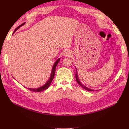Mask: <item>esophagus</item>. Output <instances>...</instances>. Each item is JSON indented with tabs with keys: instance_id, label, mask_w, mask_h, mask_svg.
Here are the masks:
<instances>
[{
	"instance_id": "obj_1",
	"label": "esophagus",
	"mask_w": 129,
	"mask_h": 129,
	"mask_svg": "<svg viewBox=\"0 0 129 129\" xmlns=\"http://www.w3.org/2000/svg\"><path fill=\"white\" fill-rule=\"evenodd\" d=\"M72 55V52L70 50H66L64 52V55L66 56H71Z\"/></svg>"
}]
</instances>
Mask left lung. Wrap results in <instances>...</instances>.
Segmentation results:
<instances>
[{
  "label": "left lung",
  "instance_id": "obj_1",
  "mask_svg": "<svg viewBox=\"0 0 129 129\" xmlns=\"http://www.w3.org/2000/svg\"><path fill=\"white\" fill-rule=\"evenodd\" d=\"M75 69H76V74H75V77H76V81H77V82L78 83V84H79L80 86L82 87V88H83V89H84L85 90H88V91H93V90H92V89H90V88H88V87H87L86 86H85V85H84L81 82H80V79H79V76H78V74H77V70H76V68L75 67Z\"/></svg>",
  "mask_w": 129,
  "mask_h": 129
}]
</instances>
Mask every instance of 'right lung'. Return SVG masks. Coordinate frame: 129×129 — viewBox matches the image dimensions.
Wrapping results in <instances>:
<instances>
[{
    "mask_svg": "<svg viewBox=\"0 0 129 129\" xmlns=\"http://www.w3.org/2000/svg\"><path fill=\"white\" fill-rule=\"evenodd\" d=\"M25 23H26V22L23 23L22 24H21V25L18 26L17 28H15V29L14 30V32H13V34H14V33L15 32V31H16L17 29H18L19 28H20V27L22 26L23 25H24L25 24ZM60 60V58H58V59L55 61V63H54V65H53V67H52V72H51V74H50L49 79H48V80L46 82V83H45V84H44L43 85H42L41 87H39V88H33V89H32V88H27V89L30 90V91H34V92H40V91H43V90H45L47 89V88L49 87V85H50V83H51L52 81V80H53V78H54V75H55V69H56V66H57V65L58 62H59Z\"/></svg>",
    "mask_w": 129,
    "mask_h": 129,
    "instance_id": "obj_1",
    "label": "right lung"
}]
</instances>
